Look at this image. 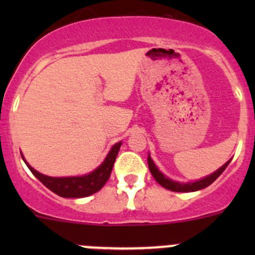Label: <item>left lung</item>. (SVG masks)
<instances>
[{"mask_svg":"<svg viewBox=\"0 0 255 255\" xmlns=\"http://www.w3.org/2000/svg\"><path fill=\"white\" fill-rule=\"evenodd\" d=\"M230 161L231 160H228L227 163H226L225 165L221 166L217 171H215V173L211 174V175L204 177V179L197 180V181H194V182H186V184H184V182L174 181V180L169 179V177H166L164 174H161L160 171H159V169L156 168L155 164H154V161L151 160L150 155H148L149 170H150L151 175H153L154 179L156 180V182L160 184L163 187H165V189L171 190V191H175V192H190V191H197V190L205 189V187H207L208 185L212 184V182L215 181V180L217 179L223 171H225V169L227 168Z\"/></svg>","mask_w":255,"mask_h":255,"instance_id":"1","label":"left lung"}]
</instances>
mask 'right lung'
Masks as SVG:
<instances>
[{"mask_svg":"<svg viewBox=\"0 0 255 255\" xmlns=\"http://www.w3.org/2000/svg\"><path fill=\"white\" fill-rule=\"evenodd\" d=\"M121 144H122V142L116 143L115 145L112 146L110 153L107 154L106 159L104 160V163H102L99 168L95 169L92 173L82 176L51 177L43 175V174L34 170V169L25 161L23 155L22 158L23 160H24V163L27 164L28 168H29V170L33 173V175L37 177L43 185H45L49 190H51L54 194L59 195V196L61 197L79 199V197L90 196V195L95 194V192H97L99 190H101L102 187H104V185L106 184L107 180L110 179V175H111L113 164H115L116 156H117L118 150H120Z\"/></svg>","mask_w":255,"mask_h":255,"instance_id":"add662e5","label":"right lung"}]
</instances>
